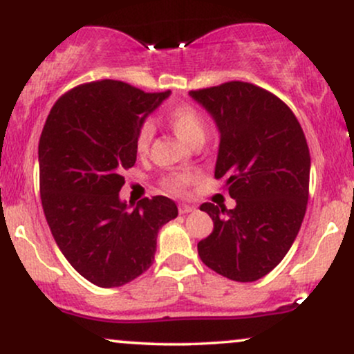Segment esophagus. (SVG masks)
Returning a JSON list of instances; mask_svg holds the SVG:
<instances>
[{"mask_svg":"<svg viewBox=\"0 0 354 354\" xmlns=\"http://www.w3.org/2000/svg\"><path fill=\"white\" fill-rule=\"evenodd\" d=\"M178 209H180L181 214H188L194 209V206L193 205H180V208H178Z\"/></svg>","mask_w":354,"mask_h":354,"instance_id":"obj_1","label":"esophagus"}]
</instances>
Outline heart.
<instances>
[{
  "instance_id": "heart-1",
  "label": "heart",
  "mask_w": 354,
  "mask_h": 354,
  "mask_svg": "<svg viewBox=\"0 0 354 354\" xmlns=\"http://www.w3.org/2000/svg\"><path fill=\"white\" fill-rule=\"evenodd\" d=\"M165 120L174 131V135L189 146L203 143L206 140V135H208V121L203 116L200 109L191 106V104H178V106L168 109L165 113ZM153 126L149 123H143L140 126L135 140L138 154L143 156V154L148 153L149 145H151L153 140ZM193 174L188 171H178L165 176L161 180V185L174 196H185L188 193V186L193 181Z\"/></svg>"
}]
</instances>
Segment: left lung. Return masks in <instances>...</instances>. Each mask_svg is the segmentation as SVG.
Here are the masks:
<instances>
[{"mask_svg": "<svg viewBox=\"0 0 354 354\" xmlns=\"http://www.w3.org/2000/svg\"><path fill=\"white\" fill-rule=\"evenodd\" d=\"M216 121L214 178L225 180L236 208L203 203L213 219L198 243L206 266L250 283L270 273L290 251L310 196V149L298 118L284 101L245 81L189 93Z\"/></svg>", "mask_w": 354, "mask_h": 354, "instance_id": "1", "label": "left lung"}]
</instances>
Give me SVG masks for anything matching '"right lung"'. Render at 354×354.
<instances>
[{
  "instance_id": "1",
  "label": "right lung",
  "mask_w": 354,
  "mask_h": 354,
  "mask_svg": "<svg viewBox=\"0 0 354 354\" xmlns=\"http://www.w3.org/2000/svg\"><path fill=\"white\" fill-rule=\"evenodd\" d=\"M169 91L145 93L100 80L64 93L39 138V193L56 245L78 273L101 288L133 281L153 265L158 231L178 216L173 200H120L124 169L136 163L145 118Z\"/></svg>"
}]
</instances>
